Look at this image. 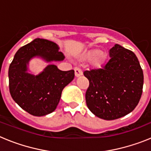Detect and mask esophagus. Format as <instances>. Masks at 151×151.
<instances>
[{
  "label": "esophagus",
  "instance_id": "esophagus-1",
  "mask_svg": "<svg viewBox=\"0 0 151 151\" xmlns=\"http://www.w3.org/2000/svg\"><path fill=\"white\" fill-rule=\"evenodd\" d=\"M74 70H75V75H76V77H78L82 75V71L81 70V69H79L78 67H75Z\"/></svg>",
  "mask_w": 151,
  "mask_h": 151
}]
</instances>
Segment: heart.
<instances>
[{
	"instance_id": "obj_1",
	"label": "heart",
	"mask_w": 151,
	"mask_h": 151,
	"mask_svg": "<svg viewBox=\"0 0 151 151\" xmlns=\"http://www.w3.org/2000/svg\"><path fill=\"white\" fill-rule=\"evenodd\" d=\"M106 54L103 53L100 49H93L83 56V60L87 61L93 60V66L94 68H101L106 61Z\"/></svg>"
}]
</instances>
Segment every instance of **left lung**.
Segmentation results:
<instances>
[{"label": "left lung", "instance_id": "8db88e82", "mask_svg": "<svg viewBox=\"0 0 151 151\" xmlns=\"http://www.w3.org/2000/svg\"><path fill=\"white\" fill-rule=\"evenodd\" d=\"M109 54L110 59L102 68L84 72L89 81L85 100L96 116L113 120L129 114L138 105L144 74L132 50L115 45Z\"/></svg>", "mask_w": 151, "mask_h": 151}]
</instances>
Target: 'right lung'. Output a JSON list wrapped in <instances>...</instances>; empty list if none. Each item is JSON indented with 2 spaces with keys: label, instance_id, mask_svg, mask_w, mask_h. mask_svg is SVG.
Here are the masks:
<instances>
[{
  "label": "right lung",
  "instance_id": "add662e5",
  "mask_svg": "<svg viewBox=\"0 0 151 151\" xmlns=\"http://www.w3.org/2000/svg\"><path fill=\"white\" fill-rule=\"evenodd\" d=\"M53 41L42 38L17 50L8 72L9 88L13 101L29 114L41 116L55 110L62 91L74 78V70L61 71L55 65H48L38 76L27 73L32 57H40L47 62L63 60L65 57Z\"/></svg>",
  "mask_w": 151,
  "mask_h": 151
}]
</instances>
